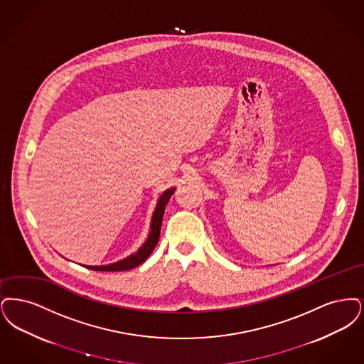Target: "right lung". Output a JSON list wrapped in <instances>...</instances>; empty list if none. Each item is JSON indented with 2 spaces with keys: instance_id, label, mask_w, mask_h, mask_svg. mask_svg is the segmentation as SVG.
Segmentation results:
<instances>
[{
  "instance_id": "add662e5",
  "label": "right lung",
  "mask_w": 364,
  "mask_h": 364,
  "mask_svg": "<svg viewBox=\"0 0 364 364\" xmlns=\"http://www.w3.org/2000/svg\"><path fill=\"white\" fill-rule=\"evenodd\" d=\"M175 188L164 190L160 197H159L156 208L152 213V219H151V230L146 240L142 243L139 247V250L136 253L127 255V258L119 259L117 262L107 264V265H82L85 268L91 269V270H99V272H121V270H129V269L136 268L139 265H141L142 262L151 255L154 252V249L158 245L159 237H160V227H161V220H163V215H164V209L168 203V200L171 198Z\"/></svg>"
}]
</instances>
